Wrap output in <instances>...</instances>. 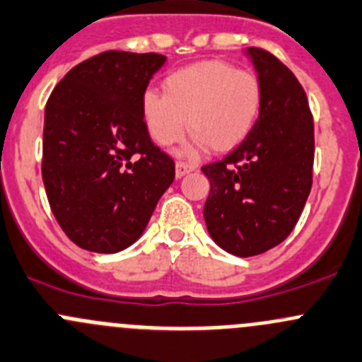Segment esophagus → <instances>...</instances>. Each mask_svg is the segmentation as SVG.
Instances as JSON below:
<instances>
[{"label":"esophagus","mask_w":362,"mask_h":362,"mask_svg":"<svg viewBox=\"0 0 362 362\" xmlns=\"http://www.w3.org/2000/svg\"><path fill=\"white\" fill-rule=\"evenodd\" d=\"M194 164H189V163H182V160H178L177 166H175V173H177V178H182L185 177L187 173H191L192 170H194Z\"/></svg>","instance_id":"34e87169"}]
</instances>
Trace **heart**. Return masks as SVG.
Listing matches in <instances>:
<instances>
[{
    "mask_svg": "<svg viewBox=\"0 0 362 362\" xmlns=\"http://www.w3.org/2000/svg\"><path fill=\"white\" fill-rule=\"evenodd\" d=\"M263 104L258 76L221 59L192 63L168 74L163 95L145 92L141 117L153 141L170 146L184 136L188 117L194 145L226 152L255 127Z\"/></svg>",
    "mask_w": 362,
    "mask_h": 362,
    "instance_id": "heart-1",
    "label": "heart"
}]
</instances>
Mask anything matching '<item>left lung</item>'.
<instances>
[{
    "label": "left lung",
    "instance_id": "8db88e82",
    "mask_svg": "<svg viewBox=\"0 0 362 362\" xmlns=\"http://www.w3.org/2000/svg\"><path fill=\"white\" fill-rule=\"evenodd\" d=\"M263 88L251 134L224 159L202 168L210 182L206 230L235 256H256L296 228L313 184L315 131L304 88L274 54L247 47Z\"/></svg>",
    "mask_w": 362,
    "mask_h": 362
}]
</instances>
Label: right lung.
Masks as SVG:
<instances>
[{"label": "right lung", "mask_w": 362, "mask_h": 362, "mask_svg": "<svg viewBox=\"0 0 362 362\" xmlns=\"http://www.w3.org/2000/svg\"><path fill=\"white\" fill-rule=\"evenodd\" d=\"M164 62L157 52H100L70 69L45 104L42 180L62 230L86 251L134 244L173 184V159L141 117Z\"/></svg>", "instance_id": "right-lung-1"}]
</instances>
